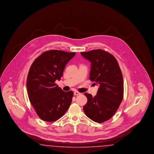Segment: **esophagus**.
<instances>
[{"label": "esophagus", "instance_id": "34e87169", "mask_svg": "<svg viewBox=\"0 0 154 154\" xmlns=\"http://www.w3.org/2000/svg\"><path fill=\"white\" fill-rule=\"evenodd\" d=\"M74 95L75 96L79 95H80V93L78 91H74Z\"/></svg>", "mask_w": 154, "mask_h": 154}]
</instances>
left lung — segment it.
<instances>
[{"mask_svg":"<svg viewBox=\"0 0 154 154\" xmlns=\"http://www.w3.org/2000/svg\"><path fill=\"white\" fill-rule=\"evenodd\" d=\"M91 63L89 79L99 86L95 96L87 93L83 107L85 115L96 122H104L114 116L124 97L122 74L116 58L103 50L81 52Z\"/></svg>","mask_w":154,"mask_h":154,"instance_id":"obj_1","label":"left lung"}]
</instances>
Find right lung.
<instances>
[{"mask_svg":"<svg viewBox=\"0 0 154 154\" xmlns=\"http://www.w3.org/2000/svg\"><path fill=\"white\" fill-rule=\"evenodd\" d=\"M75 55V52L57 50L47 51L37 57L30 67L26 81L30 102L43 121L58 120L72 102L73 91H62L55 82L60 80L66 64Z\"/></svg>","mask_w":154,"mask_h":154,"instance_id":"right-lung-1","label":"right lung"}]
</instances>
